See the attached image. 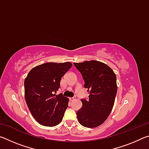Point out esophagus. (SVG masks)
<instances>
[{"mask_svg":"<svg viewBox=\"0 0 149 149\" xmlns=\"http://www.w3.org/2000/svg\"><path fill=\"white\" fill-rule=\"evenodd\" d=\"M70 100H71V101H73V100H75V98H74V97L70 98Z\"/></svg>","mask_w":149,"mask_h":149,"instance_id":"34e87169","label":"esophagus"}]
</instances>
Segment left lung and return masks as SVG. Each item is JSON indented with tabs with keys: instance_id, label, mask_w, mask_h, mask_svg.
<instances>
[{
	"instance_id": "left-lung-1",
	"label": "left lung",
	"mask_w": 149,
	"mask_h": 149,
	"mask_svg": "<svg viewBox=\"0 0 149 149\" xmlns=\"http://www.w3.org/2000/svg\"><path fill=\"white\" fill-rule=\"evenodd\" d=\"M74 64L81 74L89 94L88 99L81 100L83 104L76 112L77 120L84 127H98L107 119L114 106L116 76L108 65L96 60Z\"/></svg>"
}]
</instances>
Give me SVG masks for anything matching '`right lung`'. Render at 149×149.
I'll list each match as a JSON object with an SVG mask.
<instances>
[{
    "label": "right lung",
    "instance_id": "add662e5",
    "mask_svg": "<svg viewBox=\"0 0 149 149\" xmlns=\"http://www.w3.org/2000/svg\"><path fill=\"white\" fill-rule=\"evenodd\" d=\"M72 63L49 62L35 67L24 81L25 99L31 114L40 124L52 127L62 120L68 99L56 95L60 81L71 68Z\"/></svg>",
    "mask_w": 149,
    "mask_h": 149
}]
</instances>
